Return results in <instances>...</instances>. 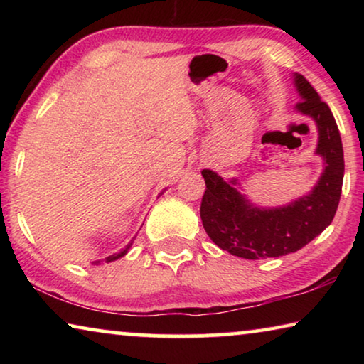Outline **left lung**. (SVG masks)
Returning <instances> with one entry per match:
<instances>
[{
	"label": "left lung",
	"mask_w": 364,
	"mask_h": 364,
	"mask_svg": "<svg viewBox=\"0 0 364 364\" xmlns=\"http://www.w3.org/2000/svg\"><path fill=\"white\" fill-rule=\"evenodd\" d=\"M294 85L301 100L295 110L316 123L315 154L323 159V173L310 193L287 205L260 207L242 193L236 178L226 181L217 171L202 170L207 186L202 225L208 237L231 255L263 260L292 254L319 236L336 215L345 170L341 133L329 106L306 78L294 73Z\"/></svg>",
	"instance_id": "obj_1"
}]
</instances>
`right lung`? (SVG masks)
Wrapping results in <instances>:
<instances>
[{
	"label": "right lung",
	"mask_w": 364,
	"mask_h": 364,
	"mask_svg": "<svg viewBox=\"0 0 364 364\" xmlns=\"http://www.w3.org/2000/svg\"><path fill=\"white\" fill-rule=\"evenodd\" d=\"M132 244H133V241H132L130 244H128V245H125V247H123L120 252H117V254H114V255H109V257L104 258V262H106V263H110V262H114V260H119V258H122L123 255H127V252L130 250ZM100 263H101V260L93 262V264H100Z\"/></svg>",
	"instance_id": "add662e5"
}]
</instances>
